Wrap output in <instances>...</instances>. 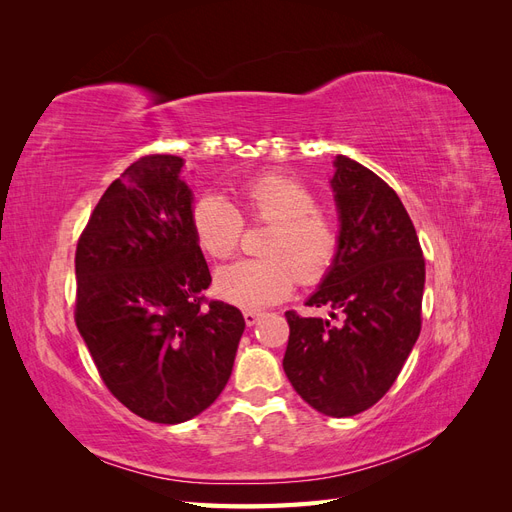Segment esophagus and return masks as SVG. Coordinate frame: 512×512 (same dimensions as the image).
<instances>
[{
  "label": "esophagus",
  "mask_w": 512,
  "mask_h": 512,
  "mask_svg": "<svg viewBox=\"0 0 512 512\" xmlns=\"http://www.w3.org/2000/svg\"><path fill=\"white\" fill-rule=\"evenodd\" d=\"M243 318H245V324H247V327H254V324L262 318V312H258V309H245V312H243Z\"/></svg>",
  "instance_id": "1"
}]
</instances>
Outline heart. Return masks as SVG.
Segmentation results:
<instances>
[{"label":"heart","mask_w":512,"mask_h":512,"mask_svg":"<svg viewBox=\"0 0 512 512\" xmlns=\"http://www.w3.org/2000/svg\"><path fill=\"white\" fill-rule=\"evenodd\" d=\"M235 207L218 194L200 196L192 207V232L200 250L226 260L239 247L243 220L271 224L260 252L215 273V290L239 307H265L282 301L294 282L316 284L335 265L342 232L318 196L297 177L258 175L237 185Z\"/></svg>","instance_id":"b5f03b06"}]
</instances>
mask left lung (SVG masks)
Listing matches in <instances>:
<instances>
[{
    "label": "left lung",
    "instance_id": "left-lung-1",
    "mask_svg": "<svg viewBox=\"0 0 512 512\" xmlns=\"http://www.w3.org/2000/svg\"><path fill=\"white\" fill-rule=\"evenodd\" d=\"M342 245L309 307L331 320L286 312L284 371L309 406L354 416L386 395L421 333L425 258L389 183L337 156L331 179Z\"/></svg>",
    "mask_w": 512,
    "mask_h": 512
}]
</instances>
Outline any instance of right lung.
<instances>
[{
	"label": "right lung",
	"instance_id": "1",
	"mask_svg": "<svg viewBox=\"0 0 512 512\" xmlns=\"http://www.w3.org/2000/svg\"><path fill=\"white\" fill-rule=\"evenodd\" d=\"M179 156H145L102 194L76 243L74 320L98 374L153 423L190 421L220 397L245 329L209 301Z\"/></svg>",
	"mask_w": 512,
	"mask_h": 512
}]
</instances>
